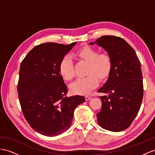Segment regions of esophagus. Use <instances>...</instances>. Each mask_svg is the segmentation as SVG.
<instances>
[{"label":"esophagus","mask_w":155,"mask_h":155,"mask_svg":"<svg viewBox=\"0 0 155 155\" xmlns=\"http://www.w3.org/2000/svg\"><path fill=\"white\" fill-rule=\"evenodd\" d=\"M91 99H92V97H90V96H85V100H86V101L90 100H91Z\"/></svg>","instance_id":"1"}]
</instances>
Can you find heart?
Returning <instances> with one entry per match:
<instances>
[{
  "instance_id": "1",
  "label": "heart",
  "mask_w": 155,
  "mask_h": 155,
  "mask_svg": "<svg viewBox=\"0 0 155 155\" xmlns=\"http://www.w3.org/2000/svg\"><path fill=\"white\" fill-rule=\"evenodd\" d=\"M77 55L81 59L89 63L84 77L79 78L71 85V90L75 94H87L96 88L99 84V78L104 80L109 77L113 68V59L106 52L99 54L98 51L90 46H84L77 51ZM59 71L67 81L73 80L75 76L72 58L66 55L59 63Z\"/></svg>"
}]
</instances>
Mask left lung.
<instances>
[{"instance_id":"1","label":"left lung","mask_w":155,"mask_h":155,"mask_svg":"<svg viewBox=\"0 0 155 155\" xmlns=\"http://www.w3.org/2000/svg\"><path fill=\"white\" fill-rule=\"evenodd\" d=\"M97 44L113 59V68L105 84L97 90L101 109L97 122L104 129L120 132L130 126L140 110L143 96L141 63L136 51L124 39L111 35L98 38Z\"/></svg>"}]
</instances>
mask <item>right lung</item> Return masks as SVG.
<instances>
[{"label":"right lung","instance_id":"1","mask_svg":"<svg viewBox=\"0 0 155 155\" xmlns=\"http://www.w3.org/2000/svg\"><path fill=\"white\" fill-rule=\"evenodd\" d=\"M76 43L41 44L21 63L18 92L22 112L31 128L43 136L66 132L74 109L85 101L82 96H66L68 90L59 71L62 58Z\"/></svg>","mask_w":155,"mask_h":155}]
</instances>
